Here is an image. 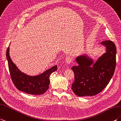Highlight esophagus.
Returning a JSON list of instances; mask_svg holds the SVG:
<instances>
[{
  "instance_id": "esophagus-1",
  "label": "esophagus",
  "mask_w": 121,
  "mask_h": 121,
  "mask_svg": "<svg viewBox=\"0 0 121 121\" xmlns=\"http://www.w3.org/2000/svg\"><path fill=\"white\" fill-rule=\"evenodd\" d=\"M65 62L67 63H71L72 62V58L70 56H67L65 58Z\"/></svg>"
}]
</instances>
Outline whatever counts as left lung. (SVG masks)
I'll list each match as a JSON object with an SVG mask.
<instances>
[{"label":"left lung","mask_w":121,"mask_h":121,"mask_svg":"<svg viewBox=\"0 0 121 121\" xmlns=\"http://www.w3.org/2000/svg\"><path fill=\"white\" fill-rule=\"evenodd\" d=\"M101 44L106 47V52L94 64L86 56L76 58L77 66L72 67L75 75L72 89L79 96H94L103 91L113 75L116 66L117 48L111 41H105Z\"/></svg>","instance_id":"1"}]
</instances>
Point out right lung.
I'll use <instances>...</instances> for the list:
<instances>
[{"instance_id":"right-lung-1","label":"right lung","mask_w":121,"mask_h":121,"mask_svg":"<svg viewBox=\"0 0 121 121\" xmlns=\"http://www.w3.org/2000/svg\"><path fill=\"white\" fill-rule=\"evenodd\" d=\"M6 56L11 78L14 85L18 90L34 95L42 94L47 90L50 83L49 76L52 73L57 71V65L38 76H29L19 71L11 59L9 47L7 48Z\"/></svg>"}]
</instances>
